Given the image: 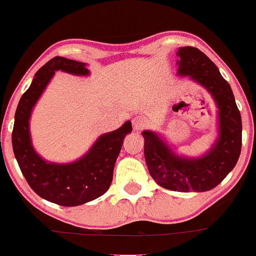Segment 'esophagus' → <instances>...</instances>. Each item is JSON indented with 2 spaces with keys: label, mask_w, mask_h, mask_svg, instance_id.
<instances>
[{
  "label": "esophagus",
  "mask_w": 256,
  "mask_h": 256,
  "mask_svg": "<svg viewBox=\"0 0 256 256\" xmlns=\"http://www.w3.org/2000/svg\"><path fill=\"white\" fill-rule=\"evenodd\" d=\"M132 128L136 131L142 130V128H146V121L141 116H136V118H132Z\"/></svg>",
  "instance_id": "obj_1"
}]
</instances>
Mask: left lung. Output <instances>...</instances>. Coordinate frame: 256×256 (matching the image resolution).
Returning a JSON list of instances; mask_svg holds the SVG:
<instances>
[{"label": "left lung", "instance_id": "8db88e82", "mask_svg": "<svg viewBox=\"0 0 256 256\" xmlns=\"http://www.w3.org/2000/svg\"><path fill=\"white\" fill-rule=\"evenodd\" d=\"M178 76L202 86L218 108V135L202 156L178 154L162 135L142 131L144 155L151 178L162 188L180 192H204L219 185L235 168L242 151V116L234 94L214 62L195 47L176 52Z\"/></svg>", "mask_w": 256, "mask_h": 256}]
</instances>
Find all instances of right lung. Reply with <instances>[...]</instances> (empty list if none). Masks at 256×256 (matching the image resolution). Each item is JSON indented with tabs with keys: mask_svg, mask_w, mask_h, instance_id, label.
<instances>
[{
	"mask_svg": "<svg viewBox=\"0 0 256 256\" xmlns=\"http://www.w3.org/2000/svg\"><path fill=\"white\" fill-rule=\"evenodd\" d=\"M57 71L75 76L90 75L85 62L61 56L46 62L20 98L14 114L12 148L24 178L38 196L61 206H78L98 199L108 190L116 158L132 126L131 121H126L118 130L100 135L85 155L75 161L44 160L32 145L30 118L34 105Z\"/></svg>",
	"mask_w": 256,
	"mask_h": 256,
	"instance_id": "right-lung-1",
	"label": "right lung"
}]
</instances>
